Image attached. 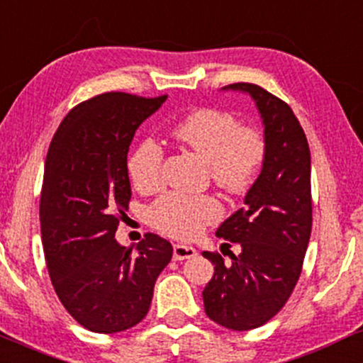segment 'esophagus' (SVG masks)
I'll list each match as a JSON object with an SVG mask.
<instances>
[{
	"label": "esophagus",
	"mask_w": 363,
	"mask_h": 363,
	"mask_svg": "<svg viewBox=\"0 0 363 363\" xmlns=\"http://www.w3.org/2000/svg\"><path fill=\"white\" fill-rule=\"evenodd\" d=\"M197 255V250L190 245H183V243H177L173 248V257L174 260H185V259H194Z\"/></svg>",
	"instance_id": "34e87169"
}]
</instances>
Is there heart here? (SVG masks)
Returning <instances> with one entry per match:
<instances>
[{"label": "heart", "instance_id": "heart-1", "mask_svg": "<svg viewBox=\"0 0 363 363\" xmlns=\"http://www.w3.org/2000/svg\"><path fill=\"white\" fill-rule=\"evenodd\" d=\"M169 135L207 160L211 178L231 194L245 192L266 161V137L257 127L240 125L233 113L197 108L169 128ZM164 150L156 138H142L130 154L128 174L140 192L160 189ZM223 206L211 194L169 190L147 207V223L161 233L189 240L218 221Z\"/></svg>", "mask_w": 363, "mask_h": 363}]
</instances>
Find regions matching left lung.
<instances>
[{"label":"left lung","mask_w":363,"mask_h":363,"mask_svg":"<svg viewBox=\"0 0 363 363\" xmlns=\"http://www.w3.org/2000/svg\"><path fill=\"white\" fill-rule=\"evenodd\" d=\"M226 89L254 97L267 154L245 206L216 231L219 238L240 243L242 252L228 250L230 264H225V254L202 252L214 264L202 296L211 320L248 331L284 307L302 274L312 231L311 149L302 125L283 99L255 84H230Z\"/></svg>","instance_id":"1"}]
</instances>
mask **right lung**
Returning a JSON list of instances; mask_svg holds the SVG:
<instances>
[{"mask_svg":"<svg viewBox=\"0 0 363 363\" xmlns=\"http://www.w3.org/2000/svg\"><path fill=\"white\" fill-rule=\"evenodd\" d=\"M166 97L94 96L70 109L48 150L39 206L48 272L67 312L92 333L140 323L173 257L160 235L145 233L135 250L115 240L132 199L130 144Z\"/></svg>","mask_w":363,"mask_h":363,"instance_id":"1","label":"right lung"}]
</instances>
